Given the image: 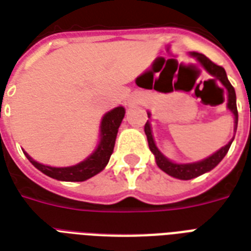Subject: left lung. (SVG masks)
<instances>
[{
    "mask_svg": "<svg viewBox=\"0 0 251 251\" xmlns=\"http://www.w3.org/2000/svg\"><path fill=\"white\" fill-rule=\"evenodd\" d=\"M193 56L197 57V60L201 62V64L204 66L207 72L210 73L211 75L215 76V79H219L224 84V87L228 91V108L232 113L234 114V131L237 130V122H238V112H237V105H236V92H234L233 86L230 84V82L228 80V76H226V73L224 70L223 66H219L215 62L207 58L204 54L202 53H193ZM145 133L147 135V141H149V147L151 150V152L155 155V159H156L157 167L160 168L161 171L165 172L167 175L172 176V177H176V178L179 179H191L194 177H198V176L206 173V172L214 169L216 165L220 163V161L224 159V156L228 152L230 145H232V141L228 142V145H226L224 147L216 151L214 155H211L210 157H207L204 160L198 161V163H191V164H176V163H172L167 159V157L163 155V153L156 149L155 146V142H153L152 134H151V126H150V122L147 121L145 125ZM234 138V137H233Z\"/></svg>",
    "mask_w": 251,
    "mask_h": 251,
    "instance_id": "left-lung-1",
    "label": "left lung"
}]
</instances>
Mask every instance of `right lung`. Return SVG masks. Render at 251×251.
<instances>
[{"mask_svg":"<svg viewBox=\"0 0 251 251\" xmlns=\"http://www.w3.org/2000/svg\"><path fill=\"white\" fill-rule=\"evenodd\" d=\"M125 116V109L122 106H117L102 117L101 130H100V143L98 149L90 157L73 167L56 168L48 167V165L40 164L25 153V156L33 167H36L44 175L52 177V178L60 179V181H86V179L94 177L101 172L109 161V157L113 152L116 137H117L118 127L121 125L122 118Z\"/></svg>","mask_w":251,"mask_h":251,"instance_id":"obj_1","label":"right lung"}]
</instances>
